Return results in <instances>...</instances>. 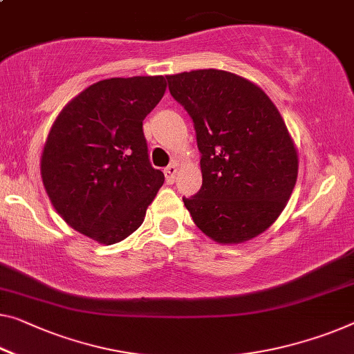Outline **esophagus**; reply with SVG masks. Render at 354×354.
Masks as SVG:
<instances>
[{"label": "esophagus", "instance_id": "1", "mask_svg": "<svg viewBox=\"0 0 354 354\" xmlns=\"http://www.w3.org/2000/svg\"><path fill=\"white\" fill-rule=\"evenodd\" d=\"M163 171H165L167 181L168 183H173V181H175V178H176V173H178V165H175V163H173V165H168Z\"/></svg>", "mask_w": 354, "mask_h": 354}]
</instances>
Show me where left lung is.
<instances>
[{"mask_svg":"<svg viewBox=\"0 0 354 354\" xmlns=\"http://www.w3.org/2000/svg\"><path fill=\"white\" fill-rule=\"evenodd\" d=\"M191 114L202 152V189L183 198L197 227L219 245L266 232L297 181V147L275 103L254 82L223 70L167 76Z\"/></svg>","mask_w":354,"mask_h":354,"instance_id":"left-lung-1","label":"left lung"}]
</instances>
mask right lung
Here are the masks:
<instances>
[{
	"label": "right lung",
	"instance_id": "add662e5",
	"mask_svg": "<svg viewBox=\"0 0 354 354\" xmlns=\"http://www.w3.org/2000/svg\"><path fill=\"white\" fill-rule=\"evenodd\" d=\"M165 91L163 76L104 79L71 98L50 127L42 184L60 218L100 245L133 234L165 181L143 133Z\"/></svg>",
	"mask_w": 354,
	"mask_h": 354
}]
</instances>
